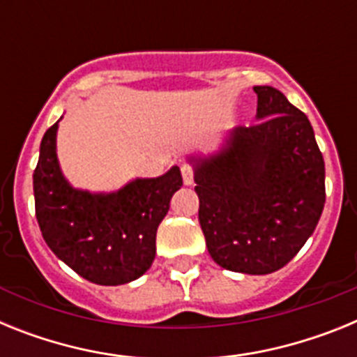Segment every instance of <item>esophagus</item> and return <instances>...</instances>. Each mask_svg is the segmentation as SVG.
Listing matches in <instances>:
<instances>
[{
	"label": "esophagus",
	"instance_id": "esophagus-1",
	"mask_svg": "<svg viewBox=\"0 0 357 357\" xmlns=\"http://www.w3.org/2000/svg\"><path fill=\"white\" fill-rule=\"evenodd\" d=\"M182 178H184L185 185H193V182H195L193 169H191V166H188V164H184V166H182Z\"/></svg>",
	"mask_w": 357,
	"mask_h": 357
}]
</instances>
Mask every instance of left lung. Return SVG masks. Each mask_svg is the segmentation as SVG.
I'll return each mask as SVG.
<instances>
[{"mask_svg":"<svg viewBox=\"0 0 357 357\" xmlns=\"http://www.w3.org/2000/svg\"><path fill=\"white\" fill-rule=\"evenodd\" d=\"M252 127H234L211 153L185 157L211 257L266 275L304 247L326 204V164L307 116L270 85H255Z\"/></svg>","mask_w":357,"mask_h":357,"instance_id":"1","label":"left lung"}]
</instances>
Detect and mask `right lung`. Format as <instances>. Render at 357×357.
Wrapping results in <instances>:
<instances>
[{"instance_id":"1","label":"right lung","mask_w":357,"mask_h":357,"mask_svg":"<svg viewBox=\"0 0 357 357\" xmlns=\"http://www.w3.org/2000/svg\"><path fill=\"white\" fill-rule=\"evenodd\" d=\"M59 121L44 134L33 172L36 216L44 241L94 284L139 279L155 259L157 229L182 185L181 168L172 166L150 178L135 176L114 191L75 188L56 155Z\"/></svg>"}]
</instances>
